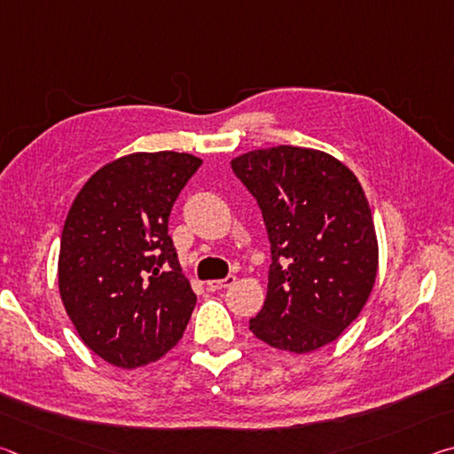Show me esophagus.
Wrapping results in <instances>:
<instances>
[{
  "mask_svg": "<svg viewBox=\"0 0 454 454\" xmlns=\"http://www.w3.org/2000/svg\"><path fill=\"white\" fill-rule=\"evenodd\" d=\"M236 282V276H226V278H222V280H210L208 282V288L210 290H222V288H228V286H232V284Z\"/></svg>",
  "mask_w": 454,
  "mask_h": 454,
  "instance_id": "1",
  "label": "esophagus"
}]
</instances>
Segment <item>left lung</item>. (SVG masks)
<instances>
[{
    "label": "left lung",
    "mask_w": 454,
    "mask_h": 454,
    "mask_svg": "<svg viewBox=\"0 0 454 454\" xmlns=\"http://www.w3.org/2000/svg\"><path fill=\"white\" fill-rule=\"evenodd\" d=\"M232 170L262 210L272 264L260 340L296 355L336 340L371 296L379 270L372 212L358 178L326 152L274 145Z\"/></svg>",
    "instance_id": "left-lung-1"
}]
</instances>
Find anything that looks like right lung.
Returning a JSON list of instances; mask_svg holds the SVG:
<instances>
[{
    "label": "right lung",
    "instance_id": "1",
    "mask_svg": "<svg viewBox=\"0 0 454 454\" xmlns=\"http://www.w3.org/2000/svg\"><path fill=\"white\" fill-rule=\"evenodd\" d=\"M202 160L134 152L99 168L67 212L58 286L83 344L120 368L144 366L178 344L196 294L168 236L180 190Z\"/></svg>",
    "mask_w": 454,
    "mask_h": 454
}]
</instances>
